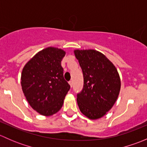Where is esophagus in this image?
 <instances>
[{"mask_svg": "<svg viewBox=\"0 0 147 147\" xmlns=\"http://www.w3.org/2000/svg\"><path fill=\"white\" fill-rule=\"evenodd\" d=\"M69 85H70V87H72V84H73V83H72V81H69Z\"/></svg>", "mask_w": 147, "mask_h": 147, "instance_id": "obj_1", "label": "esophagus"}]
</instances>
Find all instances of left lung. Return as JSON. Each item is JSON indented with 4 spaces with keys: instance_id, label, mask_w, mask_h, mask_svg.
<instances>
[{
    "instance_id": "left-lung-1",
    "label": "left lung",
    "mask_w": 147,
    "mask_h": 147,
    "mask_svg": "<svg viewBox=\"0 0 147 147\" xmlns=\"http://www.w3.org/2000/svg\"><path fill=\"white\" fill-rule=\"evenodd\" d=\"M82 68L83 88L77 101L83 115L91 119L102 117L116 102L121 82L115 65L94 50L74 51Z\"/></svg>"
}]
</instances>
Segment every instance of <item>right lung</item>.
Segmentation results:
<instances>
[{
    "label": "right lung",
    "instance_id": "obj_1",
    "mask_svg": "<svg viewBox=\"0 0 147 147\" xmlns=\"http://www.w3.org/2000/svg\"><path fill=\"white\" fill-rule=\"evenodd\" d=\"M65 55L64 50L49 47L37 53L23 69V93L32 109L42 115L58 112L70 88L61 65Z\"/></svg>",
    "mask_w": 147,
    "mask_h": 147
}]
</instances>
